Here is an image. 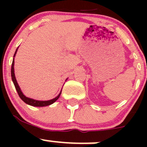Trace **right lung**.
<instances>
[{"label": "right lung", "instance_id": "obj_1", "mask_svg": "<svg viewBox=\"0 0 147 147\" xmlns=\"http://www.w3.org/2000/svg\"><path fill=\"white\" fill-rule=\"evenodd\" d=\"M18 49V47L16 49V52H15L14 56H13V63H12V65H11V78H12V81H13V84H14L15 87H16V90H17L18 94L19 97H20V99H21V100H23V101L25 103L27 104V105H31V106H33V107L49 106V105H52V104L54 103V102L55 101H57V99L60 97V94H61L62 90L60 91V92L59 93V94L57 96V97H55V98H53V99H52V100H46V101H40V100H34V99L30 98V97H26V96L24 94H23V92H22L21 90H20V87H19L18 84L17 80H16V76H15V72H14V63H15V62H14V57H15V56H16V53H17Z\"/></svg>", "mask_w": 147, "mask_h": 147}]
</instances>
